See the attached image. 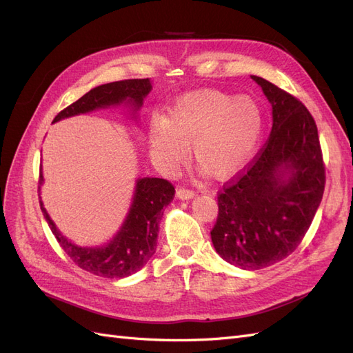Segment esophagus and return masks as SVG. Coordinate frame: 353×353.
<instances>
[{"label": "esophagus", "instance_id": "34e87169", "mask_svg": "<svg viewBox=\"0 0 353 353\" xmlns=\"http://www.w3.org/2000/svg\"><path fill=\"white\" fill-rule=\"evenodd\" d=\"M194 194H196V193H194L193 190L185 188V187H179V188L176 190V197L181 199V200L191 199V197H194Z\"/></svg>", "mask_w": 353, "mask_h": 353}]
</instances>
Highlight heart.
Segmentation results:
<instances>
[{"mask_svg": "<svg viewBox=\"0 0 353 353\" xmlns=\"http://www.w3.org/2000/svg\"><path fill=\"white\" fill-rule=\"evenodd\" d=\"M263 130V113L253 99L197 90L170 104L165 119H153L147 138L160 166H178L191 144L193 159L208 175L225 178L252 159Z\"/></svg>", "mask_w": 353, "mask_h": 353, "instance_id": "heart-1", "label": "heart"}]
</instances>
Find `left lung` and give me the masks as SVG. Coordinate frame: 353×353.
I'll use <instances>...</instances> for the list:
<instances>
[{"label":"left lung","instance_id":"obj_1","mask_svg":"<svg viewBox=\"0 0 353 353\" xmlns=\"http://www.w3.org/2000/svg\"><path fill=\"white\" fill-rule=\"evenodd\" d=\"M272 104V130L261 150L218 191L210 231L215 250L243 270L290 256L321 203L325 166L316 123L305 104L254 77Z\"/></svg>","mask_w":353,"mask_h":353}]
</instances>
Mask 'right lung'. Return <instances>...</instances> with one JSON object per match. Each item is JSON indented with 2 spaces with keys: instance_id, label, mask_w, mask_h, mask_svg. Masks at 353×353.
<instances>
[{
  "instance_id": "add662e5",
  "label": "right lung",
  "mask_w": 353,
  "mask_h": 353,
  "mask_svg": "<svg viewBox=\"0 0 353 353\" xmlns=\"http://www.w3.org/2000/svg\"><path fill=\"white\" fill-rule=\"evenodd\" d=\"M152 83L145 79H123L95 87L79 100L63 109L52 122L79 113H87L94 109L108 108V105L128 101L134 108H140L143 99L150 92ZM42 174H39V184ZM39 188V187H38ZM175 187L168 179L162 178H141L138 179L134 201L130 213L121 231L116 234L113 241L105 248H78L61 236L54 222L48 216L47 210L39 206L48 223L51 232L54 234L60 248L66 252L69 258L81 270L104 279H123L141 270L156 252L159 222L166 208L174 200Z\"/></svg>"
}]
</instances>
